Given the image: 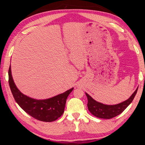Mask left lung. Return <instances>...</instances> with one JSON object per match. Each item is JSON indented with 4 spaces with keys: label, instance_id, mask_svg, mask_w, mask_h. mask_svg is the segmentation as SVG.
Returning a JSON list of instances; mask_svg holds the SVG:
<instances>
[{
    "label": "left lung",
    "instance_id": "obj_1",
    "mask_svg": "<svg viewBox=\"0 0 145 145\" xmlns=\"http://www.w3.org/2000/svg\"><path fill=\"white\" fill-rule=\"evenodd\" d=\"M138 87L131 95V96L128 100H125L119 104L113 105H108L101 103L98 102L96 100L93 99L88 93H85L88 98V108L92 115L97 118L103 119H110L113 117L118 116L121 114L130 105L137 93Z\"/></svg>",
    "mask_w": 145,
    "mask_h": 145
}]
</instances>
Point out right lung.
I'll use <instances>...</instances> for the list:
<instances>
[{
    "instance_id": "right-lung-1",
    "label": "right lung",
    "mask_w": 145,
    "mask_h": 145,
    "mask_svg": "<svg viewBox=\"0 0 145 145\" xmlns=\"http://www.w3.org/2000/svg\"><path fill=\"white\" fill-rule=\"evenodd\" d=\"M8 84L15 101L25 112L42 121H55L64 112L67 98L73 88L63 93L45 100H36L22 93L15 85L12 76L11 67L8 69Z\"/></svg>"
}]
</instances>
